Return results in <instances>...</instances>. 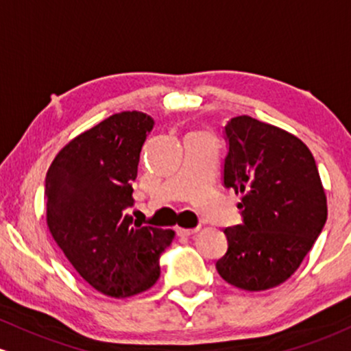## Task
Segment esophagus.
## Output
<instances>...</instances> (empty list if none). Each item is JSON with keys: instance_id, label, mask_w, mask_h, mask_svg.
I'll use <instances>...</instances> for the list:
<instances>
[{"instance_id": "1", "label": "esophagus", "mask_w": 351, "mask_h": 351, "mask_svg": "<svg viewBox=\"0 0 351 351\" xmlns=\"http://www.w3.org/2000/svg\"><path fill=\"white\" fill-rule=\"evenodd\" d=\"M177 235H180V237H189V235H194V234H197V232H199V227H195V228H177Z\"/></svg>"}]
</instances>
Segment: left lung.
Segmentation results:
<instances>
[{
  "instance_id": "8db88e82",
  "label": "left lung",
  "mask_w": 351,
  "mask_h": 351,
  "mask_svg": "<svg viewBox=\"0 0 351 351\" xmlns=\"http://www.w3.org/2000/svg\"><path fill=\"white\" fill-rule=\"evenodd\" d=\"M223 187L242 192V223L223 228L227 252L215 263L237 289L280 285L300 263L326 222V197L312 152L298 137L250 116L223 128Z\"/></svg>"
}]
</instances>
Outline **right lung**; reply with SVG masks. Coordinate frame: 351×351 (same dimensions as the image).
Instances as JSON below:
<instances>
[{
	"label": "right lung",
	"instance_id": "right-lung-1",
	"mask_svg": "<svg viewBox=\"0 0 351 351\" xmlns=\"http://www.w3.org/2000/svg\"><path fill=\"white\" fill-rule=\"evenodd\" d=\"M154 119L139 111L109 116L82 132L51 164L46 217L54 240L97 292L131 297L151 289L174 230L134 223L132 182Z\"/></svg>",
	"mask_w": 351,
	"mask_h": 351
}]
</instances>
